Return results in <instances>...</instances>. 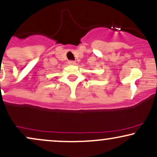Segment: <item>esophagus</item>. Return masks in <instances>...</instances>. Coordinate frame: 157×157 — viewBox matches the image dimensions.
<instances>
[{"label":"esophagus","mask_w":157,"mask_h":157,"mask_svg":"<svg viewBox=\"0 0 157 157\" xmlns=\"http://www.w3.org/2000/svg\"><path fill=\"white\" fill-rule=\"evenodd\" d=\"M76 63H75V61H73V60H69L68 61V64L70 65H75Z\"/></svg>","instance_id":"1"}]
</instances>
